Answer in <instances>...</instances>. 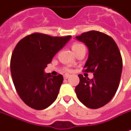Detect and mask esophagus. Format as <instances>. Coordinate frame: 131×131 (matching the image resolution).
<instances>
[{"instance_id": "esophagus-1", "label": "esophagus", "mask_w": 131, "mask_h": 131, "mask_svg": "<svg viewBox=\"0 0 131 131\" xmlns=\"http://www.w3.org/2000/svg\"><path fill=\"white\" fill-rule=\"evenodd\" d=\"M69 77H70L69 75H64V79H67L68 78H69Z\"/></svg>"}]
</instances>
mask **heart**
Returning a JSON list of instances; mask_svg holds the SVG:
<instances>
[{
	"label": "heart",
	"mask_w": 131,
	"mask_h": 131,
	"mask_svg": "<svg viewBox=\"0 0 131 131\" xmlns=\"http://www.w3.org/2000/svg\"><path fill=\"white\" fill-rule=\"evenodd\" d=\"M72 49H73V51L74 52V53L76 52H77L78 50H79L80 49H82V48L85 47L84 46L82 43H73L72 44ZM66 71H68V69H66Z\"/></svg>",
	"instance_id": "obj_1"
}]
</instances>
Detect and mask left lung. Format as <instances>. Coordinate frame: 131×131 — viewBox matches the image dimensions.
Segmentation results:
<instances>
[{
  "label": "left lung",
  "instance_id": "1",
  "mask_svg": "<svg viewBox=\"0 0 131 131\" xmlns=\"http://www.w3.org/2000/svg\"><path fill=\"white\" fill-rule=\"evenodd\" d=\"M76 38L88 47L84 71L94 76L90 79L79 74V84L75 88L77 96L88 108H101L112 100L118 89L123 70L119 49L113 38L100 31L90 30Z\"/></svg>",
  "mask_w": 131,
  "mask_h": 131
}]
</instances>
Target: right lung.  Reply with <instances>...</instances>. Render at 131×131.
<instances>
[{"label":"right lung","instance_id":"obj_1","mask_svg":"<svg viewBox=\"0 0 131 131\" xmlns=\"http://www.w3.org/2000/svg\"><path fill=\"white\" fill-rule=\"evenodd\" d=\"M71 38L33 33L16 45L10 62L13 82L20 98L30 108L42 110L56 100L63 76H52L43 70Z\"/></svg>","mask_w":131,"mask_h":131}]
</instances>
